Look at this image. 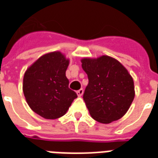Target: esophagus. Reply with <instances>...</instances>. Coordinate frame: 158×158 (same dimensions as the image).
<instances>
[{"label": "esophagus", "instance_id": "1", "mask_svg": "<svg viewBox=\"0 0 158 158\" xmlns=\"http://www.w3.org/2000/svg\"><path fill=\"white\" fill-rule=\"evenodd\" d=\"M77 93V95L79 97H81L82 95H83V94H84V89H80L79 90H78V91L76 92Z\"/></svg>", "mask_w": 158, "mask_h": 158}]
</instances>
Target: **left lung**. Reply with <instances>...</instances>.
<instances>
[{
	"instance_id": "8db88e82",
	"label": "left lung",
	"mask_w": 158,
	"mask_h": 158,
	"mask_svg": "<svg viewBox=\"0 0 158 158\" xmlns=\"http://www.w3.org/2000/svg\"><path fill=\"white\" fill-rule=\"evenodd\" d=\"M81 62L89 78L83 98L92 117L102 124L120 119L135 98L134 80L127 69L108 56Z\"/></svg>"
}]
</instances>
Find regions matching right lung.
Here are the masks:
<instances>
[{
	"label": "right lung",
	"instance_id": "obj_1",
	"mask_svg": "<svg viewBox=\"0 0 158 158\" xmlns=\"http://www.w3.org/2000/svg\"><path fill=\"white\" fill-rule=\"evenodd\" d=\"M69 62L61 52H53L39 57L24 73L23 92L27 103L42 117H61L77 98L65 76Z\"/></svg>",
	"mask_w": 158,
	"mask_h": 158
}]
</instances>
